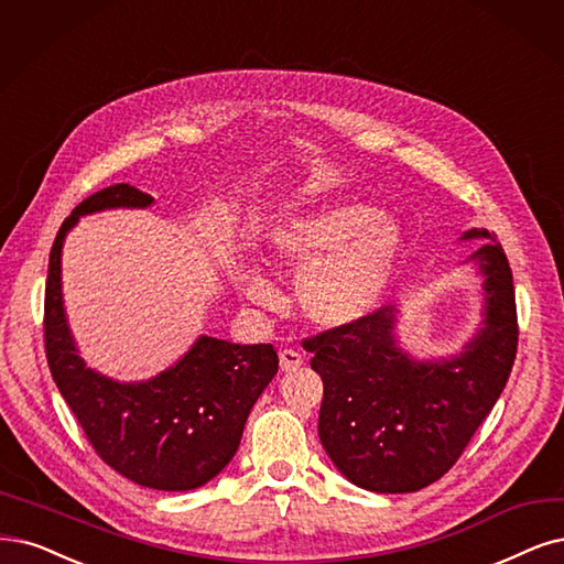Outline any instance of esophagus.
I'll list each match as a JSON object with an SVG mask.
<instances>
[{
  "label": "esophagus",
  "instance_id": "34e87169",
  "mask_svg": "<svg viewBox=\"0 0 564 564\" xmlns=\"http://www.w3.org/2000/svg\"><path fill=\"white\" fill-rule=\"evenodd\" d=\"M279 365H281V371H297L304 365V358H302L300 350L283 348L279 352Z\"/></svg>",
  "mask_w": 564,
  "mask_h": 564
}]
</instances>
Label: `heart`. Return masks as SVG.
Returning <instances> with one entry per match:
<instances>
[{
  "label": "heart",
  "mask_w": 564,
  "mask_h": 564,
  "mask_svg": "<svg viewBox=\"0 0 564 564\" xmlns=\"http://www.w3.org/2000/svg\"><path fill=\"white\" fill-rule=\"evenodd\" d=\"M404 250L400 223L371 206L344 202L293 216L269 229L267 253L279 269L297 271L293 297L306 323L339 329L367 318L398 274ZM241 295L260 306L276 288L253 264L237 269Z\"/></svg>",
  "instance_id": "1"
}]
</instances>
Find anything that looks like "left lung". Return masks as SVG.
<instances>
[{"instance_id":"8db88e82","label":"left lung","mask_w":564,"mask_h":564,"mask_svg":"<svg viewBox=\"0 0 564 564\" xmlns=\"http://www.w3.org/2000/svg\"><path fill=\"white\" fill-rule=\"evenodd\" d=\"M469 258L484 276V321L463 352L415 360L398 346V306L325 329L302 346L323 379L318 436L329 460L371 492H415L457 463L502 394L516 360L518 318L511 267L497 237Z\"/></svg>"}]
</instances>
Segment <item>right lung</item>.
<instances>
[{"label":"right lung","mask_w":564,"mask_h":564,"mask_svg":"<svg viewBox=\"0 0 564 564\" xmlns=\"http://www.w3.org/2000/svg\"><path fill=\"white\" fill-rule=\"evenodd\" d=\"M149 193L128 183L83 199L62 223L48 260L44 339L53 381L90 446L130 481L153 490H193L232 460L250 409L279 371L271 344L199 337L170 369L120 383L78 356L62 302V246L80 216L104 208H145Z\"/></svg>","instance_id":"obj_1"}]
</instances>
